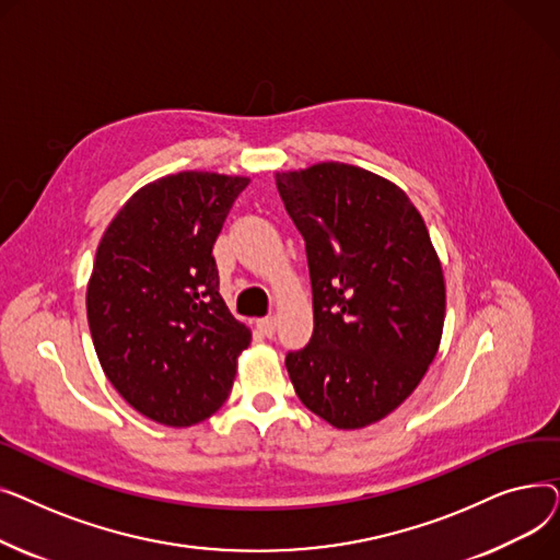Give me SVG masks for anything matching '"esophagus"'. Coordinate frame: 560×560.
I'll return each mask as SVG.
<instances>
[{
    "instance_id": "esophagus-1",
    "label": "esophagus",
    "mask_w": 560,
    "mask_h": 560,
    "mask_svg": "<svg viewBox=\"0 0 560 560\" xmlns=\"http://www.w3.org/2000/svg\"><path fill=\"white\" fill-rule=\"evenodd\" d=\"M256 327H258V331H260L265 338H272V336H275V329H277V322H275V317H262V319L256 322Z\"/></svg>"
}]
</instances>
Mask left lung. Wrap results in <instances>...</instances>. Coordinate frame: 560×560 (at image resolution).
I'll return each mask as SVG.
<instances>
[{
    "label": "left lung",
    "instance_id": "8db88e82",
    "mask_svg": "<svg viewBox=\"0 0 560 560\" xmlns=\"http://www.w3.org/2000/svg\"><path fill=\"white\" fill-rule=\"evenodd\" d=\"M304 235L313 338L285 357L302 404L336 429L390 416L433 363L445 277L416 203L393 182L338 161L277 172Z\"/></svg>",
    "mask_w": 560,
    "mask_h": 560
}]
</instances>
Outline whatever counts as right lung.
<instances>
[{
    "mask_svg": "<svg viewBox=\"0 0 560 560\" xmlns=\"http://www.w3.org/2000/svg\"><path fill=\"white\" fill-rule=\"evenodd\" d=\"M249 176L188 170L136 190L88 279V327L113 388L140 416L192 427L226 401L252 331L220 295L213 245Z\"/></svg>",
    "mask_w": 560,
    "mask_h": 560,
    "instance_id": "add662e5",
    "label": "right lung"
}]
</instances>
